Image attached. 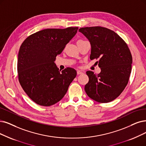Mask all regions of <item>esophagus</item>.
Here are the masks:
<instances>
[{
    "label": "esophagus",
    "instance_id": "1",
    "mask_svg": "<svg viewBox=\"0 0 146 146\" xmlns=\"http://www.w3.org/2000/svg\"><path fill=\"white\" fill-rule=\"evenodd\" d=\"M82 74H83V72H81V71H77V74H78V75Z\"/></svg>",
    "mask_w": 146,
    "mask_h": 146
}]
</instances>
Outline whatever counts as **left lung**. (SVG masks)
Here are the masks:
<instances>
[{
  "instance_id": "obj_1",
  "label": "left lung",
  "mask_w": 146,
  "mask_h": 146,
  "mask_svg": "<svg viewBox=\"0 0 146 146\" xmlns=\"http://www.w3.org/2000/svg\"><path fill=\"white\" fill-rule=\"evenodd\" d=\"M78 31L91 45L90 59H99L101 72L87 71L89 80L84 90L96 102L107 103L117 98L125 89L131 72L132 57L126 42L109 29L100 27L80 28Z\"/></svg>"
}]
</instances>
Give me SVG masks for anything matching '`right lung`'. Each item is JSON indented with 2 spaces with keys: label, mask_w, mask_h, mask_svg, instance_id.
Masks as SVG:
<instances>
[{
  "label": "right lung",
  "mask_w": 146,
  "mask_h": 146,
  "mask_svg": "<svg viewBox=\"0 0 146 146\" xmlns=\"http://www.w3.org/2000/svg\"><path fill=\"white\" fill-rule=\"evenodd\" d=\"M78 29H46L22 43L17 61L19 80L28 96L39 106L48 107L60 101L76 77V70L66 68L61 71L54 61Z\"/></svg>",
  "instance_id": "obj_1"
}]
</instances>
